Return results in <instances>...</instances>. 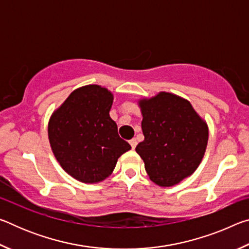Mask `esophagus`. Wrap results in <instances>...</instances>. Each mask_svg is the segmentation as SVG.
Masks as SVG:
<instances>
[{
    "label": "esophagus",
    "instance_id": "esophagus-1",
    "mask_svg": "<svg viewBox=\"0 0 249 249\" xmlns=\"http://www.w3.org/2000/svg\"><path fill=\"white\" fill-rule=\"evenodd\" d=\"M129 144H130V146H132V148L135 149V147H136V145H137V141L135 140V138H133V140L129 141Z\"/></svg>",
    "mask_w": 249,
    "mask_h": 249
}]
</instances>
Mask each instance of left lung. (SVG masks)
Segmentation results:
<instances>
[{"instance_id":"obj_1","label":"left lung","mask_w":249,"mask_h":249,"mask_svg":"<svg viewBox=\"0 0 249 249\" xmlns=\"http://www.w3.org/2000/svg\"><path fill=\"white\" fill-rule=\"evenodd\" d=\"M145 140L136 146L149 179L172 187L190 177L202 161L209 140L206 122L188 100L159 92L138 101Z\"/></svg>"}]
</instances>
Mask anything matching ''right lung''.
Returning a JSON list of instances; mask_svg holds the SVG:
<instances>
[{
  "label": "right lung",
  "instance_id": "add662e5",
  "mask_svg": "<svg viewBox=\"0 0 249 249\" xmlns=\"http://www.w3.org/2000/svg\"><path fill=\"white\" fill-rule=\"evenodd\" d=\"M113 93L98 84L75 89L49 119L48 138L59 165L83 183L107 179L132 147L109 116Z\"/></svg>",
  "mask_w": 249,
  "mask_h": 249
}]
</instances>
